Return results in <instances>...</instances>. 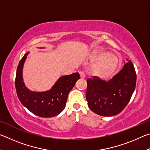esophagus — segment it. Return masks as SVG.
<instances>
[{
	"mask_svg": "<svg viewBox=\"0 0 150 150\" xmlns=\"http://www.w3.org/2000/svg\"><path fill=\"white\" fill-rule=\"evenodd\" d=\"M80 77L81 79H85V73L84 71H80L79 72Z\"/></svg>",
	"mask_w": 150,
	"mask_h": 150,
	"instance_id": "34e87169",
	"label": "esophagus"
}]
</instances>
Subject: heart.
Masks as SVG:
<instances>
[{
    "label": "heart",
    "mask_w": 150,
    "mask_h": 150,
    "mask_svg": "<svg viewBox=\"0 0 150 150\" xmlns=\"http://www.w3.org/2000/svg\"><path fill=\"white\" fill-rule=\"evenodd\" d=\"M96 60L92 67L94 75L98 77H106L112 73L118 64V59L110 53H104L101 51L93 54V59Z\"/></svg>",
    "instance_id": "heart-1"
}]
</instances>
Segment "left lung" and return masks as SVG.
<instances>
[{"mask_svg":"<svg viewBox=\"0 0 150 150\" xmlns=\"http://www.w3.org/2000/svg\"><path fill=\"white\" fill-rule=\"evenodd\" d=\"M126 61L120 71L108 81L96 76L87 79L86 100L95 113L112 116L120 113L128 105L135 90L136 73L131 61Z\"/></svg>","mask_w":150,"mask_h":150,"instance_id":"8db88e82","label":"left lung"}]
</instances>
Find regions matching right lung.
<instances>
[{"instance_id":"add662e5","label":"right lung","mask_w":150,"mask_h":150,"mask_svg":"<svg viewBox=\"0 0 150 150\" xmlns=\"http://www.w3.org/2000/svg\"><path fill=\"white\" fill-rule=\"evenodd\" d=\"M29 52L20 61L16 70L15 87L21 103L28 110L40 117L50 118L59 115L65 107L68 94L80 79L79 73L62 76L58 79L50 90L35 92L28 88L23 81L22 70Z\"/></svg>"}]
</instances>
